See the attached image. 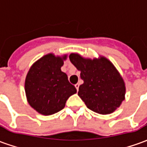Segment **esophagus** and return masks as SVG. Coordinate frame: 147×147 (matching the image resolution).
Listing matches in <instances>:
<instances>
[{
  "label": "esophagus",
  "instance_id": "34e87169",
  "mask_svg": "<svg viewBox=\"0 0 147 147\" xmlns=\"http://www.w3.org/2000/svg\"><path fill=\"white\" fill-rule=\"evenodd\" d=\"M75 86H76V88L77 89V90H79V87H80V84L79 83H76V85H75Z\"/></svg>",
  "mask_w": 147,
  "mask_h": 147
}]
</instances>
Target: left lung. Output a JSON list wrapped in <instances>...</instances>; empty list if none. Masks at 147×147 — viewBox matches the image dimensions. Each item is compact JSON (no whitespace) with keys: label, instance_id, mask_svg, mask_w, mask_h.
<instances>
[{"label":"left lung","instance_id":"left-lung-1","mask_svg":"<svg viewBox=\"0 0 147 147\" xmlns=\"http://www.w3.org/2000/svg\"><path fill=\"white\" fill-rule=\"evenodd\" d=\"M71 62L80 71L83 83L78 95L86 107L99 114H109L124 100L125 84L113 64L106 58L84 59L76 53L69 56Z\"/></svg>","mask_w":147,"mask_h":147}]
</instances>
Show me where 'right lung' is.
<instances>
[{
  "label": "right lung",
  "instance_id": "add662e5",
  "mask_svg": "<svg viewBox=\"0 0 147 147\" xmlns=\"http://www.w3.org/2000/svg\"><path fill=\"white\" fill-rule=\"evenodd\" d=\"M64 57L49 53L31 66L25 80V91L30 105L42 115H52L63 109L71 95L76 93L67 76L61 71Z\"/></svg>",
  "mask_w": 147,
  "mask_h": 147
}]
</instances>
